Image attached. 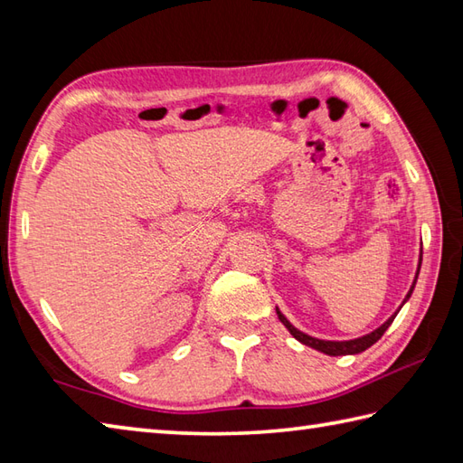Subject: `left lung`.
Listing matches in <instances>:
<instances>
[{
	"instance_id": "obj_1",
	"label": "left lung",
	"mask_w": 463,
	"mask_h": 463,
	"mask_svg": "<svg viewBox=\"0 0 463 463\" xmlns=\"http://www.w3.org/2000/svg\"><path fill=\"white\" fill-rule=\"evenodd\" d=\"M420 267H421V250H420V262H418L416 279H414V282H411V287H410V290H408V294H406L404 302L400 304V308L404 307V304L408 302V298L411 297V292H414L418 274H420ZM400 308H398L394 314H392V317H390L386 322H383L382 326H378L376 330H372L370 334H366V336H360V338H354V340H320V338L308 336V334L300 332L297 326H292L290 320H288L287 317H284V314H282L279 308H277V314H279V320L284 324V326L288 328V332L292 334L294 338H297L300 344H304V346H310V348L318 350V352H322V354H328V356H348V354H360V352H364L366 348H370L372 344H376V342L382 338V334L388 330L390 324L394 322V318H396V314L400 312Z\"/></svg>"
}]
</instances>
